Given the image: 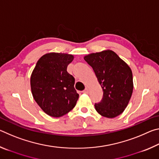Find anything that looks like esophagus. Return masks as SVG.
I'll return each instance as SVG.
<instances>
[{
  "label": "esophagus",
  "instance_id": "esophagus-1",
  "mask_svg": "<svg viewBox=\"0 0 159 159\" xmlns=\"http://www.w3.org/2000/svg\"><path fill=\"white\" fill-rule=\"evenodd\" d=\"M83 93H85V94H88V93H89V90H88V88H85V89L84 90L82 91Z\"/></svg>",
  "mask_w": 159,
  "mask_h": 159
}]
</instances>
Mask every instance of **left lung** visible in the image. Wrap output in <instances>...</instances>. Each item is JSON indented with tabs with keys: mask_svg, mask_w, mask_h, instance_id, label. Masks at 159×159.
Here are the masks:
<instances>
[{
	"mask_svg": "<svg viewBox=\"0 0 159 159\" xmlns=\"http://www.w3.org/2000/svg\"><path fill=\"white\" fill-rule=\"evenodd\" d=\"M84 60L92 66L103 90L101 102L95 104L96 111L109 118L122 114L133 90L130 66L110 50L89 54L85 56Z\"/></svg>",
	"mask_w": 159,
	"mask_h": 159,
	"instance_id": "left-lung-1",
	"label": "left lung"
}]
</instances>
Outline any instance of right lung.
<instances>
[{
  "instance_id": "1",
  "label": "right lung",
  "mask_w": 159,
  "mask_h": 159,
  "mask_svg": "<svg viewBox=\"0 0 159 159\" xmlns=\"http://www.w3.org/2000/svg\"><path fill=\"white\" fill-rule=\"evenodd\" d=\"M74 55L50 52L43 55L32 71L30 83L34 98L45 114L60 117L76 106L79 95L75 79L66 71Z\"/></svg>"
}]
</instances>
